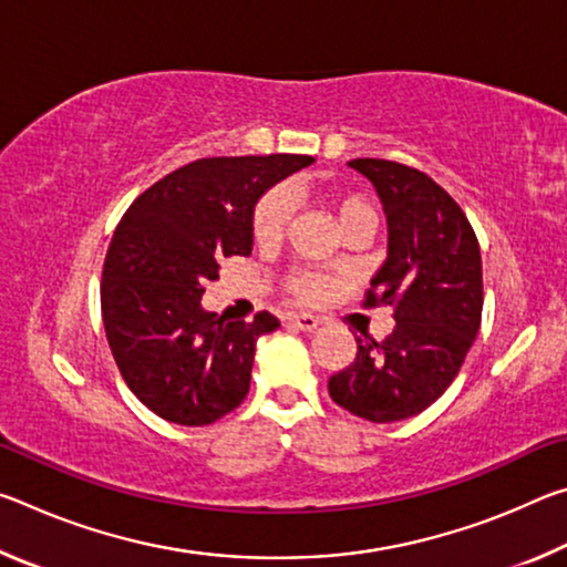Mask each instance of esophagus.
<instances>
[{"label": "esophagus", "instance_id": "1", "mask_svg": "<svg viewBox=\"0 0 567 567\" xmlns=\"http://www.w3.org/2000/svg\"><path fill=\"white\" fill-rule=\"evenodd\" d=\"M287 322H290L292 328L302 330V332H312L315 328H318V324H320L322 320H320V318H315V315L300 312V315H290V318H287Z\"/></svg>", "mask_w": 567, "mask_h": 567}]
</instances>
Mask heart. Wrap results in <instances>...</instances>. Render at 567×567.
I'll return each instance as SVG.
<instances>
[{"label": "heart", "instance_id": "heart-1", "mask_svg": "<svg viewBox=\"0 0 567 567\" xmlns=\"http://www.w3.org/2000/svg\"><path fill=\"white\" fill-rule=\"evenodd\" d=\"M320 199L328 205L334 217H338L340 227H348L352 223H372L375 225V209L368 203V197L358 195V192H342L340 187L322 185L320 187ZM295 217L292 197L285 187H272L267 189L265 195L257 199L252 207V217H249V229H252V237L257 245L272 247L280 245L282 239L290 233ZM285 292L297 302H320L330 295L332 282L320 272L310 270H292L285 277Z\"/></svg>", "mask_w": 567, "mask_h": 567}]
</instances>
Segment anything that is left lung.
I'll list each match as a JSON object with an SVG mask.
<instances>
[{
    "label": "left lung",
    "instance_id": "8db88e82",
    "mask_svg": "<svg viewBox=\"0 0 567 567\" xmlns=\"http://www.w3.org/2000/svg\"><path fill=\"white\" fill-rule=\"evenodd\" d=\"M388 215V260L364 307H392L385 340L358 338V354L328 382L330 398L370 422L417 415L457 378L483 318L475 229L447 192L415 167L360 157Z\"/></svg>",
    "mask_w": 567,
    "mask_h": 567
}]
</instances>
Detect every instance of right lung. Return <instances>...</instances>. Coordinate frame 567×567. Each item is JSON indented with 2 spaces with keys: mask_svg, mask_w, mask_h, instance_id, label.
I'll use <instances>...</instances> for the list:
<instances>
[{
  "mask_svg": "<svg viewBox=\"0 0 567 567\" xmlns=\"http://www.w3.org/2000/svg\"><path fill=\"white\" fill-rule=\"evenodd\" d=\"M307 155L205 157L169 172L122 215L102 267L100 302L112 358L127 388L162 420L213 425L249 392L255 342L280 328L205 312V285L227 257L252 252L257 197Z\"/></svg>",
  "mask_w": 567,
  "mask_h": 567,
  "instance_id": "obj_1",
  "label": "right lung"
}]
</instances>
